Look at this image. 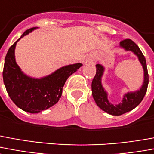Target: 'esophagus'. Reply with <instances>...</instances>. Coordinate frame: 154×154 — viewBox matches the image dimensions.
Segmentation results:
<instances>
[{
    "label": "esophagus",
    "mask_w": 154,
    "mask_h": 154,
    "mask_svg": "<svg viewBox=\"0 0 154 154\" xmlns=\"http://www.w3.org/2000/svg\"><path fill=\"white\" fill-rule=\"evenodd\" d=\"M88 63H91V64H95V63H96V60L94 59V57H91V58H90V59L88 60Z\"/></svg>",
    "instance_id": "obj_1"
}]
</instances>
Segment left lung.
<instances>
[{
    "instance_id": "obj_1",
    "label": "left lung",
    "mask_w": 154,
    "mask_h": 154,
    "mask_svg": "<svg viewBox=\"0 0 154 154\" xmlns=\"http://www.w3.org/2000/svg\"><path fill=\"white\" fill-rule=\"evenodd\" d=\"M120 48L124 49L126 51H131L138 57V60L141 63L144 69V82L140 89L136 91L127 92L123 95L122 102L118 104H112L108 99V93L102 85V77L105 68L100 63L96 64V74L92 81L91 90L92 95L95 103L99 108L109 114L113 116H119L127 112L131 111L135 107H137L146 94L148 84H149V74L147 69L146 60L144 54L141 52L135 42L130 39L122 41L119 44Z\"/></svg>"
}]
</instances>
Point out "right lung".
Listing matches in <instances>:
<instances>
[{"mask_svg": "<svg viewBox=\"0 0 154 154\" xmlns=\"http://www.w3.org/2000/svg\"><path fill=\"white\" fill-rule=\"evenodd\" d=\"M36 28L25 31L10 46L3 69V81L10 98L19 109L30 113H38L54 105L62 95L67 79L82 66L80 63L63 66L41 78L25 74L17 64L14 51L17 42Z\"/></svg>", "mask_w": 154, "mask_h": 154, "instance_id": "right-lung-1", "label": "right lung"}]
</instances>
